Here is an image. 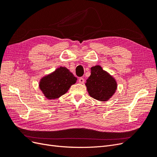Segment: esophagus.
I'll return each mask as SVG.
<instances>
[{
  "label": "esophagus",
  "mask_w": 157,
  "mask_h": 157,
  "mask_svg": "<svg viewBox=\"0 0 157 157\" xmlns=\"http://www.w3.org/2000/svg\"><path fill=\"white\" fill-rule=\"evenodd\" d=\"M78 82H79V83H80V84H82V83H84V78H82V77H80V78H79V79H78Z\"/></svg>",
  "instance_id": "esophagus-1"
}]
</instances>
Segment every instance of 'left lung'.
<instances>
[{"instance_id":"1","label":"left lung","mask_w":157,"mask_h":157,"mask_svg":"<svg viewBox=\"0 0 157 157\" xmlns=\"http://www.w3.org/2000/svg\"><path fill=\"white\" fill-rule=\"evenodd\" d=\"M117 85L115 78L99 65L91 68V75L86 83L90 96L101 101L111 98L116 91Z\"/></svg>"}]
</instances>
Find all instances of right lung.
Listing matches in <instances>:
<instances>
[{"label":"right lung","mask_w":157,"mask_h":157,"mask_svg":"<svg viewBox=\"0 0 157 157\" xmlns=\"http://www.w3.org/2000/svg\"><path fill=\"white\" fill-rule=\"evenodd\" d=\"M77 80V77H74L67 68L60 67L54 72L42 78L39 87L46 98L56 99L67 92Z\"/></svg>","instance_id":"right-lung-1"}]
</instances>
